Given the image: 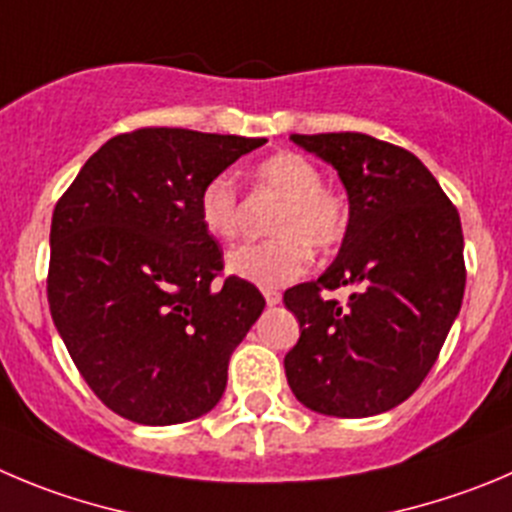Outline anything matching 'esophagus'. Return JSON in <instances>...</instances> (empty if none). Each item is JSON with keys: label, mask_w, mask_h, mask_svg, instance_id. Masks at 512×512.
<instances>
[{"label": "esophagus", "mask_w": 512, "mask_h": 512, "mask_svg": "<svg viewBox=\"0 0 512 512\" xmlns=\"http://www.w3.org/2000/svg\"><path fill=\"white\" fill-rule=\"evenodd\" d=\"M265 303L267 305H280V300H283V295L278 293V290H265Z\"/></svg>", "instance_id": "obj_1"}]
</instances>
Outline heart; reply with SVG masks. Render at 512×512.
<instances>
[{"label":"heart","mask_w":512,"mask_h":512,"mask_svg":"<svg viewBox=\"0 0 512 512\" xmlns=\"http://www.w3.org/2000/svg\"><path fill=\"white\" fill-rule=\"evenodd\" d=\"M257 189L283 199L270 224L275 240L240 245L227 255V272L257 288H283L303 275L310 251L331 252L348 232L341 194L323 186L321 169L303 154L280 151L255 166ZM202 227L229 242L240 229V191L229 174H214L197 199Z\"/></svg>","instance_id":"heart-1"}]
</instances>
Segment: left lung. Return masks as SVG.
<instances>
[{"label":"left lung","mask_w":512,"mask_h":512,"mask_svg":"<svg viewBox=\"0 0 512 512\" xmlns=\"http://www.w3.org/2000/svg\"><path fill=\"white\" fill-rule=\"evenodd\" d=\"M290 138L338 171L348 232L321 278L285 290L300 323L285 376L313 412L374 417L419 389L460 313V214L407 148L366 133ZM336 287L352 288L346 306L320 295Z\"/></svg>","instance_id":"8db88e82"}]
</instances>
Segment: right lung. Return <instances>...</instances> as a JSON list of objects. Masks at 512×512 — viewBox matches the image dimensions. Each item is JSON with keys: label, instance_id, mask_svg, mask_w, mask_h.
<instances>
[{"label": "right lung", "instance_id": "1", "mask_svg": "<svg viewBox=\"0 0 512 512\" xmlns=\"http://www.w3.org/2000/svg\"><path fill=\"white\" fill-rule=\"evenodd\" d=\"M267 143L141 128L95 151L52 212L47 300L57 333L105 407L148 427L212 412L232 351L260 318L255 285L227 278L197 199Z\"/></svg>", "mask_w": 512, "mask_h": 512}]
</instances>
